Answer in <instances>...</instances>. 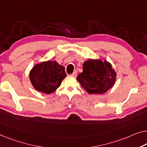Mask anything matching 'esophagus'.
Instances as JSON below:
<instances>
[{
	"instance_id": "obj_1",
	"label": "esophagus",
	"mask_w": 147,
	"mask_h": 147,
	"mask_svg": "<svg viewBox=\"0 0 147 147\" xmlns=\"http://www.w3.org/2000/svg\"><path fill=\"white\" fill-rule=\"evenodd\" d=\"M76 75H77V71H74L73 73V74H72V76H74V77H76Z\"/></svg>"
}]
</instances>
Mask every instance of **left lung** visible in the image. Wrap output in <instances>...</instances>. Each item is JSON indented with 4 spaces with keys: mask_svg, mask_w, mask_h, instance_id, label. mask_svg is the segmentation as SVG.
Wrapping results in <instances>:
<instances>
[{
    "mask_svg": "<svg viewBox=\"0 0 147 147\" xmlns=\"http://www.w3.org/2000/svg\"><path fill=\"white\" fill-rule=\"evenodd\" d=\"M116 73L108 61L91 59L83 64L76 79L89 94H103L114 84Z\"/></svg>",
    "mask_w": 147,
    "mask_h": 147,
    "instance_id": "left-lung-1",
    "label": "left lung"
}]
</instances>
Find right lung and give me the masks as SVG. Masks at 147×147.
<instances>
[{
	"label": "right lung",
	"mask_w": 147,
	"mask_h": 147,
	"mask_svg": "<svg viewBox=\"0 0 147 147\" xmlns=\"http://www.w3.org/2000/svg\"><path fill=\"white\" fill-rule=\"evenodd\" d=\"M65 67L56 61H47L36 65L30 71V78L34 87L45 94H51L60 86L66 77Z\"/></svg>",
	"instance_id": "1"
}]
</instances>
